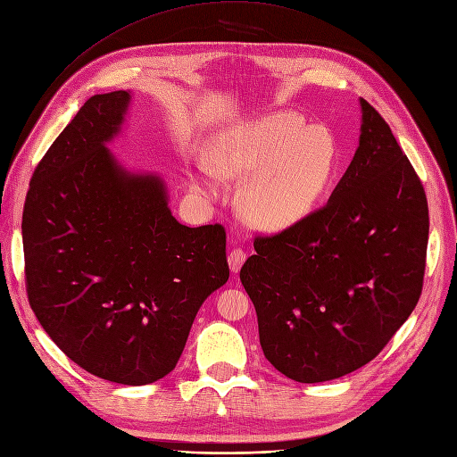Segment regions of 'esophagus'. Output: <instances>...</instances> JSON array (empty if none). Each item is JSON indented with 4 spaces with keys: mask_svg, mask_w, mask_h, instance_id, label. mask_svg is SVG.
Segmentation results:
<instances>
[{
    "mask_svg": "<svg viewBox=\"0 0 457 457\" xmlns=\"http://www.w3.org/2000/svg\"><path fill=\"white\" fill-rule=\"evenodd\" d=\"M245 258H247V254H245L242 249L230 251V254H228V268H230V271H232V273L240 271L242 266H244V262H245Z\"/></svg>",
    "mask_w": 457,
    "mask_h": 457,
    "instance_id": "1",
    "label": "esophagus"
}]
</instances>
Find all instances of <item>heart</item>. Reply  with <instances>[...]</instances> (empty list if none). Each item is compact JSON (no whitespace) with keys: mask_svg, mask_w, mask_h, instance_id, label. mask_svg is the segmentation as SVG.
<instances>
[{"mask_svg":"<svg viewBox=\"0 0 457 457\" xmlns=\"http://www.w3.org/2000/svg\"><path fill=\"white\" fill-rule=\"evenodd\" d=\"M340 146L325 126L292 113L237 120L210 141V165L189 172L191 186L215 197V172L245 180L240 210L260 230L292 228L318 210L340 172Z\"/></svg>","mask_w":457,"mask_h":457,"instance_id":"1","label":"heart"}]
</instances>
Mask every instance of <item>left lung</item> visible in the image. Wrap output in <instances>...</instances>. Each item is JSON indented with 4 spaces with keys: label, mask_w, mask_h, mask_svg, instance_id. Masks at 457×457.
I'll return each instance as SVG.
<instances>
[{
    "label": "left lung",
    "mask_w": 457,
    "mask_h": 457,
    "mask_svg": "<svg viewBox=\"0 0 457 457\" xmlns=\"http://www.w3.org/2000/svg\"><path fill=\"white\" fill-rule=\"evenodd\" d=\"M359 104V146L328 204L256 237V254L240 271L266 359L299 383L370 362L422 292L424 187L388 124L364 98Z\"/></svg>",
    "instance_id": "8db88e82"
}]
</instances>
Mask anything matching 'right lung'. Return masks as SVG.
I'll list each match as a JSON object with an SVG mask.
<instances>
[{"mask_svg": "<svg viewBox=\"0 0 457 457\" xmlns=\"http://www.w3.org/2000/svg\"><path fill=\"white\" fill-rule=\"evenodd\" d=\"M129 91L95 95L31 179L21 220L29 305L83 370L148 385L175 370L195 316L228 280L221 225L191 228L169 208L158 172L107 148Z\"/></svg>", "mask_w": 457, "mask_h": 457, "instance_id": "add662e5", "label": "right lung"}]
</instances>
